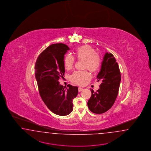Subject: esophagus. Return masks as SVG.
<instances>
[{
    "label": "esophagus",
    "mask_w": 151,
    "mask_h": 151,
    "mask_svg": "<svg viewBox=\"0 0 151 151\" xmlns=\"http://www.w3.org/2000/svg\"><path fill=\"white\" fill-rule=\"evenodd\" d=\"M83 90L81 87H78V92H81L82 90Z\"/></svg>",
    "instance_id": "34e87169"
}]
</instances>
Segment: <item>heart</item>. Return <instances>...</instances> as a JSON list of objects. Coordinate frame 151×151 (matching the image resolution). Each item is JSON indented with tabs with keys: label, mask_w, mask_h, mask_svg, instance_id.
Returning a JSON list of instances; mask_svg holds the SVG:
<instances>
[{
	"label": "heart",
	"mask_w": 151,
	"mask_h": 151,
	"mask_svg": "<svg viewBox=\"0 0 151 151\" xmlns=\"http://www.w3.org/2000/svg\"><path fill=\"white\" fill-rule=\"evenodd\" d=\"M75 54L79 60L85 61L84 68L89 70L92 73L96 72L101 65V59L96 50L89 45H85L78 47ZM75 63V59L70 54L65 55L64 65L66 70L71 69ZM91 78L90 73L86 71H76L70 77L71 81L78 85H83Z\"/></svg>",
	"instance_id": "b5f03b06"
}]
</instances>
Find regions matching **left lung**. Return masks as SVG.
I'll list each match as a JSON object with an SVG mask.
<instances>
[{"instance_id":"obj_1","label":"left lung","mask_w":151,"mask_h":151,"mask_svg":"<svg viewBox=\"0 0 151 151\" xmlns=\"http://www.w3.org/2000/svg\"><path fill=\"white\" fill-rule=\"evenodd\" d=\"M97 81L101 82L99 89L94 92L87 102L90 111L95 114H102L114 104L118 96L121 75L118 63L111 53L105 54L101 69L97 76Z\"/></svg>"}]
</instances>
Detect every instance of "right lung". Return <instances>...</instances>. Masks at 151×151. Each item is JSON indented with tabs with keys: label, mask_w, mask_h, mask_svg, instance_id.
Masks as SVG:
<instances>
[{
	"label": "right lung",
	"mask_w": 151,
	"mask_h": 151,
	"mask_svg": "<svg viewBox=\"0 0 151 151\" xmlns=\"http://www.w3.org/2000/svg\"><path fill=\"white\" fill-rule=\"evenodd\" d=\"M69 48L63 43L49 45L39 55L35 66V77L40 94L49 110L60 116L73 110V100L78 93V87L59 83L65 73L64 59Z\"/></svg>",
	"instance_id": "obj_1"
}]
</instances>
